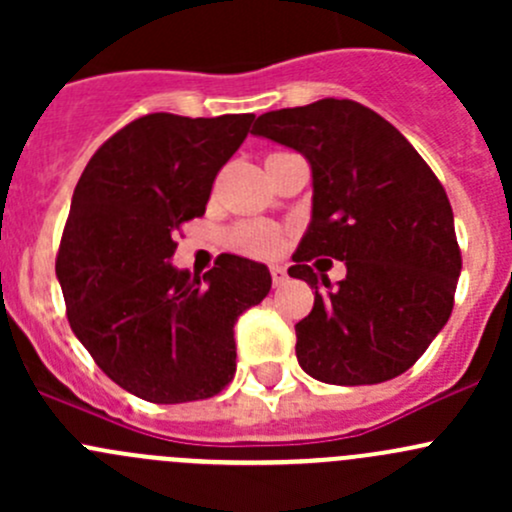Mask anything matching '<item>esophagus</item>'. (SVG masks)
<instances>
[{
	"label": "esophagus",
	"instance_id": "34e87169",
	"mask_svg": "<svg viewBox=\"0 0 512 512\" xmlns=\"http://www.w3.org/2000/svg\"><path fill=\"white\" fill-rule=\"evenodd\" d=\"M272 285L275 287H282L287 282V272L282 270V267H272Z\"/></svg>",
	"mask_w": 512,
	"mask_h": 512
}]
</instances>
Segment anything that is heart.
I'll list each match as a JSON object with an SVG mask.
<instances>
[{
    "mask_svg": "<svg viewBox=\"0 0 512 512\" xmlns=\"http://www.w3.org/2000/svg\"><path fill=\"white\" fill-rule=\"evenodd\" d=\"M230 245L242 255L272 257L282 247V232L270 223H242L230 232Z\"/></svg>",
    "mask_w": 512,
    "mask_h": 512,
    "instance_id": "obj_1",
    "label": "heart"
}]
</instances>
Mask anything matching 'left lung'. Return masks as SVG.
Masks as SVG:
<instances>
[{"label":"left lung","instance_id":"8db88e82","mask_svg":"<svg viewBox=\"0 0 512 512\" xmlns=\"http://www.w3.org/2000/svg\"><path fill=\"white\" fill-rule=\"evenodd\" d=\"M252 133L312 168V220L289 267L317 289L294 324L299 366L339 386L404 374L451 317L461 275L443 185L389 121L349 98L262 113ZM314 256L342 259L348 277L317 278Z\"/></svg>","mask_w":512,"mask_h":512}]
</instances>
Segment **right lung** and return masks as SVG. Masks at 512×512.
Wrapping results in <instances>:
<instances>
[{
    "mask_svg": "<svg viewBox=\"0 0 512 512\" xmlns=\"http://www.w3.org/2000/svg\"><path fill=\"white\" fill-rule=\"evenodd\" d=\"M252 113H148L108 138L71 198L56 257L66 314L108 379L153 404L210 399L235 376V322L267 297V265L220 255L193 277L175 235L200 218Z\"/></svg>",
    "mask_w": 512,
    "mask_h": 512,
    "instance_id": "1",
    "label": "right lung"
}]
</instances>
